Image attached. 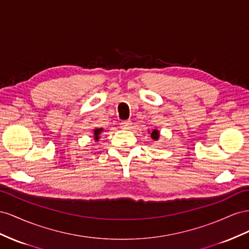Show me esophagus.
Instances as JSON below:
<instances>
[{
  "instance_id": "34e87169",
  "label": "esophagus",
  "mask_w": 249,
  "mask_h": 249,
  "mask_svg": "<svg viewBox=\"0 0 249 249\" xmlns=\"http://www.w3.org/2000/svg\"><path fill=\"white\" fill-rule=\"evenodd\" d=\"M131 121L130 120H126V121H122V122L120 123V126L122 129H129V127L131 126Z\"/></svg>"
}]
</instances>
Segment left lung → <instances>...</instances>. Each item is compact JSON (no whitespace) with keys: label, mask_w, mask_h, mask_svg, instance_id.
<instances>
[{"label":"left lung","mask_w":249,"mask_h":249,"mask_svg":"<svg viewBox=\"0 0 249 249\" xmlns=\"http://www.w3.org/2000/svg\"><path fill=\"white\" fill-rule=\"evenodd\" d=\"M159 137H160V132H159L158 130H153V131L151 132V138H152L153 140H158Z\"/></svg>","instance_id":"1"}]
</instances>
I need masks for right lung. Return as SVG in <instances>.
I'll list each match as a JSON object with an SVG mask.
<instances>
[{"mask_svg":"<svg viewBox=\"0 0 249 249\" xmlns=\"http://www.w3.org/2000/svg\"><path fill=\"white\" fill-rule=\"evenodd\" d=\"M102 130H103L102 128H100V129H95V130H94V131H95V140H96V141L99 140V134H100V132H101Z\"/></svg>","mask_w":249,"mask_h":249,"instance_id":"obj_1","label":"right lung"}]
</instances>
